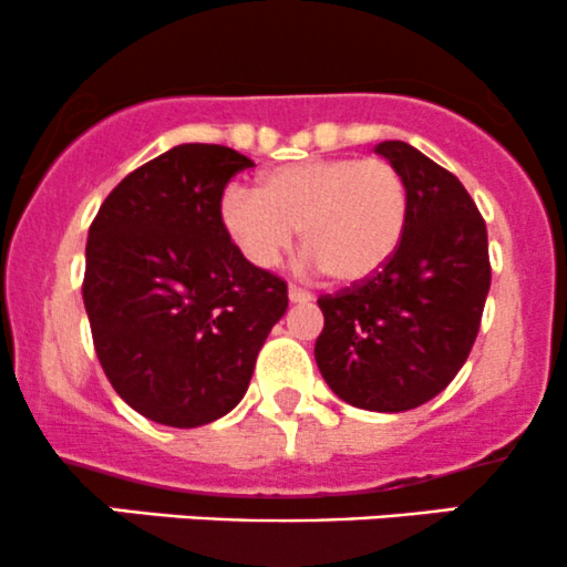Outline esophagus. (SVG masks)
Instances as JSON below:
<instances>
[{
	"instance_id": "34e87169",
	"label": "esophagus",
	"mask_w": 567,
	"mask_h": 567,
	"mask_svg": "<svg viewBox=\"0 0 567 567\" xmlns=\"http://www.w3.org/2000/svg\"><path fill=\"white\" fill-rule=\"evenodd\" d=\"M288 296H290V301H293V303H309V301H312V293H309V290H303V288H296V285H290Z\"/></svg>"
}]
</instances>
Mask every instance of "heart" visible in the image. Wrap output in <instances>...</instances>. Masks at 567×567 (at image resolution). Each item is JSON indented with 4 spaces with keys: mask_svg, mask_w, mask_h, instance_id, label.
I'll use <instances>...</instances> for the list:
<instances>
[{
    "mask_svg": "<svg viewBox=\"0 0 567 567\" xmlns=\"http://www.w3.org/2000/svg\"><path fill=\"white\" fill-rule=\"evenodd\" d=\"M409 188L384 158H307L266 172L258 193L231 188L223 223L250 264L269 269L301 228L315 264L360 282L393 258L406 231Z\"/></svg>",
    "mask_w": 567,
    "mask_h": 567,
    "instance_id": "heart-1",
    "label": "heart"
}]
</instances>
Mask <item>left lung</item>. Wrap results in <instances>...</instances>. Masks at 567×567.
<instances>
[{
    "label": "left lung",
    "mask_w": 567,
    "mask_h": 567,
    "mask_svg": "<svg viewBox=\"0 0 567 567\" xmlns=\"http://www.w3.org/2000/svg\"><path fill=\"white\" fill-rule=\"evenodd\" d=\"M374 151L403 174L406 231L377 274L320 296L315 360L341 401L409 412L457 377L489 293L487 226L463 183L406 142Z\"/></svg>",
    "instance_id": "left-lung-1"
}]
</instances>
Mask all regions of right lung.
I'll return each instance as SVG.
<instances>
[{
	"label": "right lung",
	"mask_w": 567,
	"mask_h": 567,
	"mask_svg": "<svg viewBox=\"0 0 567 567\" xmlns=\"http://www.w3.org/2000/svg\"><path fill=\"white\" fill-rule=\"evenodd\" d=\"M255 166L223 145H177L115 185L89 228L83 301L115 393L147 420L198 427L247 393L288 309V285L231 241L223 190Z\"/></svg>",
	"instance_id": "add662e5"
}]
</instances>
